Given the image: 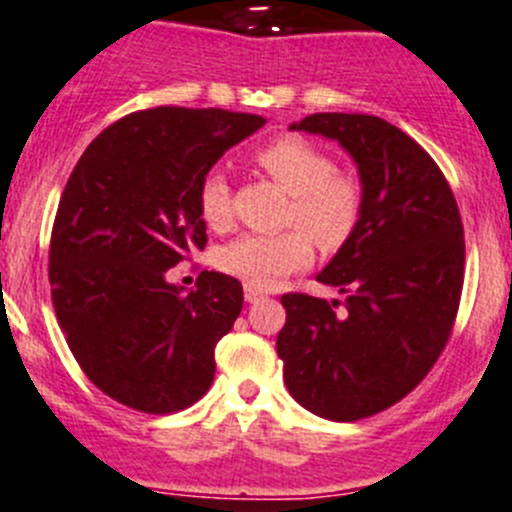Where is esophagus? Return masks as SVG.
<instances>
[{
	"instance_id": "obj_1",
	"label": "esophagus",
	"mask_w": 512,
	"mask_h": 512,
	"mask_svg": "<svg viewBox=\"0 0 512 512\" xmlns=\"http://www.w3.org/2000/svg\"><path fill=\"white\" fill-rule=\"evenodd\" d=\"M260 298H265V293H262V290L245 285V301L247 303H255V301H260Z\"/></svg>"
}]
</instances>
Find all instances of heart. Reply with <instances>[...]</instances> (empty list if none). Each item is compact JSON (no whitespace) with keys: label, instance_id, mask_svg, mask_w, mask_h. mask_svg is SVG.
<instances>
[{"label":"heart","instance_id":"1","mask_svg":"<svg viewBox=\"0 0 512 512\" xmlns=\"http://www.w3.org/2000/svg\"><path fill=\"white\" fill-rule=\"evenodd\" d=\"M262 168L290 193L280 234H242L216 252V265L250 288H275L313 260L319 250L336 252L357 232L365 211V188L357 176L336 170L324 147L301 135H280L255 153ZM206 227L222 232L232 224V188L222 170H209L199 186Z\"/></svg>","mask_w":512,"mask_h":512}]
</instances>
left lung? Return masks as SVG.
I'll use <instances>...</instances> for the list:
<instances>
[{
    "instance_id": "obj_1",
    "label": "left lung",
    "mask_w": 512,
    "mask_h": 512,
    "mask_svg": "<svg viewBox=\"0 0 512 512\" xmlns=\"http://www.w3.org/2000/svg\"><path fill=\"white\" fill-rule=\"evenodd\" d=\"M293 130L331 137L352 155L365 211L316 275L347 298H280L283 380L306 411L359 421L403 400L444 352L464 285L462 216L434 158L395 124L321 112Z\"/></svg>"
}]
</instances>
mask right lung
Masks as SVG:
<instances>
[{
  "label": "right lung",
  "mask_w": 512,
  "mask_h": 512,
  "mask_svg": "<svg viewBox=\"0 0 512 512\" xmlns=\"http://www.w3.org/2000/svg\"><path fill=\"white\" fill-rule=\"evenodd\" d=\"M262 124L227 109H140L86 147L63 188L48 265L55 316L84 375L132 411L178 413L211 388L242 283L204 270L183 293L165 273L206 247L201 178Z\"/></svg>",
  "instance_id": "obj_1"
}]
</instances>
